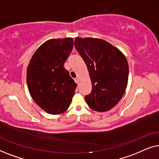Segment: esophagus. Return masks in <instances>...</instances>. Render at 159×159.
I'll use <instances>...</instances> for the list:
<instances>
[{"mask_svg": "<svg viewBox=\"0 0 159 159\" xmlns=\"http://www.w3.org/2000/svg\"><path fill=\"white\" fill-rule=\"evenodd\" d=\"M75 82L76 83H79V82H80V78L79 77H76L75 79Z\"/></svg>", "mask_w": 159, "mask_h": 159, "instance_id": "esophagus-1", "label": "esophagus"}]
</instances>
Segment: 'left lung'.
I'll return each mask as SVG.
<instances>
[{"label":"left lung","mask_w":159,"mask_h":159,"mask_svg":"<svg viewBox=\"0 0 159 159\" xmlns=\"http://www.w3.org/2000/svg\"><path fill=\"white\" fill-rule=\"evenodd\" d=\"M75 46L86 64L92 82L91 93L84 98L86 103L95 111H109L127 88V58L118 48L99 38H76Z\"/></svg>","instance_id":"left-lung-1"}]
</instances>
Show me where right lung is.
<instances>
[{
  "label": "right lung",
  "instance_id": "right-lung-1",
  "mask_svg": "<svg viewBox=\"0 0 159 159\" xmlns=\"http://www.w3.org/2000/svg\"><path fill=\"white\" fill-rule=\"evenodd\" d=\"M73 45L71 38L45 41L28 65L27 82L30 95L48 114L66 111L75 93L77 84L64 68Z\"/></svg>",
  "mask_w": 159,
  "mask_h": 159
}]
</instances>
